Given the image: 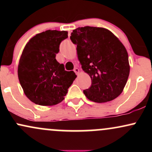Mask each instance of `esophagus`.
I'll return each instance as SVG.
<instances>
[{"instance_id": "esophagus-1", "label": "esophagus", "mask_w": 152, "mask_h": 152, "mask_svg": "<svg viewBox=\"0 0 152 152\" xmlns=\"http://www.w3.org/2000/svg\"><path fill=\"white\" fill-rule=\"evenodd\" d=\"M74 71L75 73H76V74L78 75V73H79V69H78V68H76H76H74Z\"/></svg>"}]
</instances>
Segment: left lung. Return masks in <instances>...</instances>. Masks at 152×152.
Here are the masks:
<instances>
[{"instance_id": "1", "label": "left lung", "mask_w": 152, "mask_h": 152, "mask_svg": "<svg viewBox=\"0 0 152 152\" xmlns=\"http://www.w3.org/2000/svg\"><path fill=\"white\" fill-rule=\"evenodd\" d=\"M71 40L76 44L78 61L90 76L91 86L83 94L94 102L104 103L117 98L129 75V56L124 46L104 28H78Z\"/></svg>"}]
</instances>
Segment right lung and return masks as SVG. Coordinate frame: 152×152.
<instances>
[{
	"label": "right lung",
	"instance_id": "1",
	"mask_svg": "<svg viewBox=\"0 0 152 152\" xmlns=\"http://www.w3.org/2000/svg\"><path fill=\"white\" fill-rule=\"evenodd\" d=\"M68 38L66 31L48 30L26 43L18 63V76L24 94L32 102L53 106L61 102L76 78L56 59L59 45Z\"/></svg>",
	"mask_w": 152,
	"mask_h": 152
}]
</instances>
